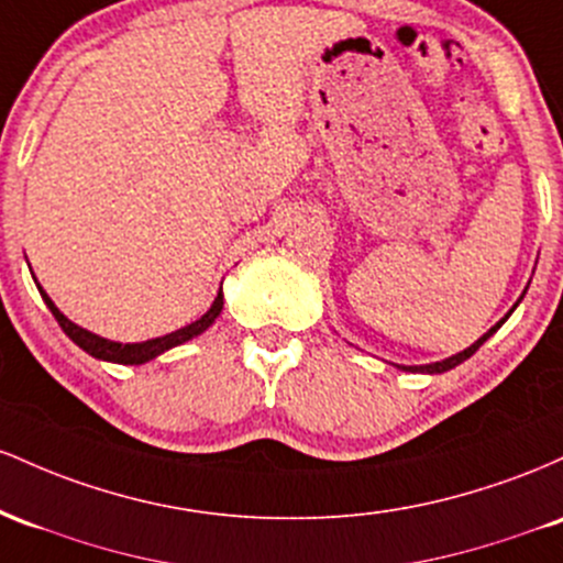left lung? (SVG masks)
<instances>
[{"mask_svg": "<svg viewBox=\"0 0 563 563\" xmlns=\"http://www.w3.org/2000/svg\"><path fill=\"white\" fill-rule=\"evenodd\" d=\"M521 298H523V295H521ZM521 298L519 300H516V306H519V302H521ZM516 306L514 308H510V311H508V316L510 313H514L516 311ZM508 316H505V319H508ZM505 319H500V321H497V324L495 327H492V330L489 332H484L482 334V338H478L476 340V343H473V345H468V349H465V351H460V353H454V356H450V358H441V362H433V364H420V366H399V369H404V372H422V375H441V372H446V369H454V366H457V364H463L465 362V358H471L473 356V353H476L478 349H482V345L486 343V340H489L492 338V334H495L497 330H500V327L505 324Z\"/></svg>", "mask_w": 563, "mask_h": 563, "instance_id": "left-lung-1", "label": "left lung"}]
</instances>
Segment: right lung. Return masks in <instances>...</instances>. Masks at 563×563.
Here are the masks:
<instances>
[{"instance_id": "add662e5", "label": "right lung", "mask_w": 563, "mask_h": 563, "mask_svg": "<svg viewBox=\"0 0 563 563\" xmlns=\"http://www.w3.org/2000/svg\"><path fill=\"white\" fill-rule=\"evenodd\" d=\"M36 289H40L42 300L47 302V308L53 311L55 321L60 324V330L66 332L68 338H71L81 351H87L90 356L100 358V362H111V364H145V362H151V358L162 356L164 351H169V349H175V345H183V343H188V340L199 338L201 332L210 330V327L214 324V319H218L220 311H223V287H220L218 298L212 300L210 311L201 316V319L191 321V324L180 327V330H175L169 334H162V338L143 340V343H117V340L100 338V334H95L90 330H85V327L74 324L68 316L60 313V308L55 306L53 298H49V295L40 287V282H36Z\"/></svg>"}]
</instances>
